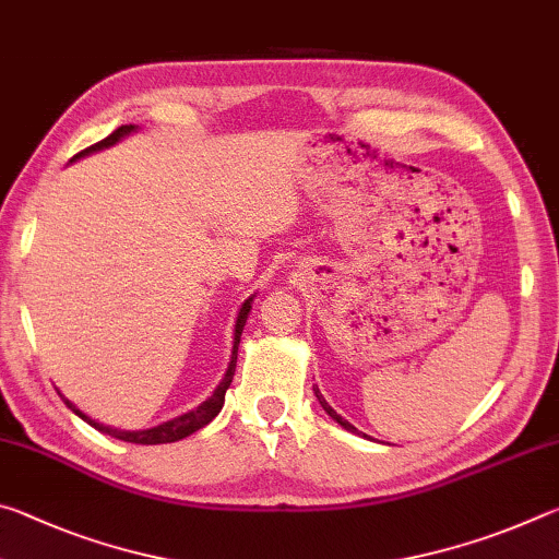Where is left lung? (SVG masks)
<instances>
[{"instance_id":"obj_1","label":"left lung","mask_w":559,"mask_h":559,"mask_svg":"<svg viewBox=\"0 0 559 559\" xmlns=\"http://www.w3.org/2000/svg\"><path fill=\"white\" fill-rule=\"evenodd\" d=\"M313 390H316V386H313ZM316 396H318V402H320V406H323V409L330 414V416H333V419L340 424V427H345L347 431H357L355 427H353V424H349L347 419H343V416H340L335 409H333V406H330L325 400H323V394H320L318 390H316Z\"/></svg>"}]
</instances>
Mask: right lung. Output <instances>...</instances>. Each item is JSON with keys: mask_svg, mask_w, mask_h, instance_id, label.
Masks as SVG:
<instances>
[{"mask_svg": "<svg viewBox=\"0 0 559 559\" xmlns=\"http://www.w3.org/2000/svg\"><path fill=\"white\" fill-rule=\"evenodd\" d=\"M130 130H132V126H120L118 130H112L106 140H100V143L91 145V147H86V150H81V153L75 155V157H81V155H86V153H93V150H100V147H108V145H112V143H118V140H120L122 135H128ZM249 310H251V298L243 302V306H241V313H239V318H236V330H234V355H231V365H229V370H226L224 380L219 382V386H216V390H214V394L210 396V400H206L202 406H197L194 412L182 414V416H179V419L165 421V424H159V427H155V429H147V431H116V429H108V427H103V424L88 419V416H86V414H81L79 409H75V406H73L69 400H63V402L69 404V409L79 414L81 419H86V421L91 424V427H96L98 431H103V433H110V437L122 439V441H130V443H173V441H177V439H185V437H189V433H194V431H200L202 427H206V424H210V421L214 419V416L222 412V406H224V394H226V390H229V384H231V380H234V370H236V353H239V340H241V333H243L246 318H249Z\"/></svg>", "mask_w": 559, "mask_h": 559, "instance_id": "add662e5", "label": "right lung"}]
</instances>
